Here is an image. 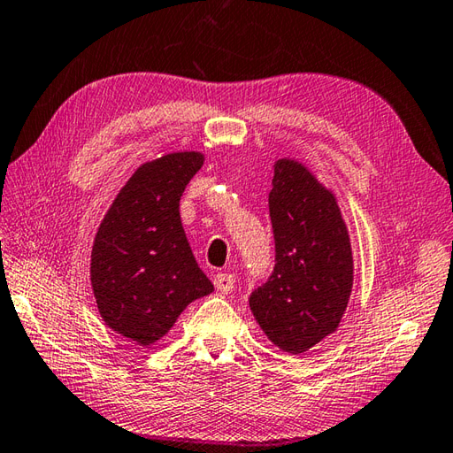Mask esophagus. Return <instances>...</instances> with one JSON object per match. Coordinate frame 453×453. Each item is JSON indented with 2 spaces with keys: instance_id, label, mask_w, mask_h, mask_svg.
<instances>
[{
  "instance_id": "obj_1",
  "label": "esophagus",
  "mask_w": 453,
  "mask_h": 453,
  "mask_svg": "<svg viewBox=\"0 0 453 453\" xmlns=\"http://www.w3.org/2000/svg\"><path fill=\"white\" fill-rule=\"evenodd\" d=\"M234 284H235L234 274L219 273V274L214 276V286H216V290L221 292V294H229V292H232V290H234Z\"/></svg>"
}]
</instances>
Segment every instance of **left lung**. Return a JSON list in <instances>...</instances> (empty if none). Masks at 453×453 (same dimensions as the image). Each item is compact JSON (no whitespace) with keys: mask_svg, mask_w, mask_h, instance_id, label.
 I'll return each mask as SVG.
<instances>
[{"mask_svg":"<svg viewBox=\"0 0 453 453\" xmlns=\"http://www.w3.org/2000/svg\"><path fill=\"white\" fill-rule=\"evenodd\" d=\"M274 268L249 307L278 349L302 354L336 331L352 292V249L339 204L302 163L278 159L268 195Z\"/></svg>","mask_w":453,"mask_h":453,"instance_id":"left-lung-1","label":"left lung"}]
</instances>
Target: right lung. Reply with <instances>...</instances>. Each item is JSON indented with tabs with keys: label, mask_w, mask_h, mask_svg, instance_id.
<instances>
[{
	"label": "right lung",
	"mask_w": 453,
	"mask_h": 453,
	"mask_svg": "<svg viewBox=\"0 0 453 453\" xmlns=\"http://www.w3.org/2000/svg\"><path fill=\"white\" fill-rule=\"evenodd\" d=\"M202 163L198 151L143 163L95 235L91 284L99 313L112 331L142 346L159 341L190 302L214 290L179 214L182 192Z\"/></svg>",
	"instance_id": "obj_1"
}]
</instances>
